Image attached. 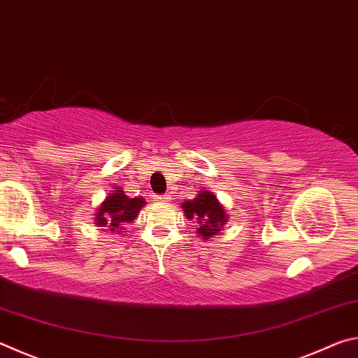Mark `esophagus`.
I'll return each mask as SVG.
<instances>
[{
  "instance_id": "obj_1",
  "label": "esophagus",
  "mask_w": 358,
  "mask_h": 358,
  "mask_svg": "<svg viewBox=\"0 0 358 358\" xmlns=\"http://www.w3.org/2000/svg\"><path fill=\"white\" fill-rule=\"evenodd\" d=\"M153 199H155L156 202H159V203H164V202H169V199H171V197H169L167 194H162V196H155Z\"/></svg>"
}]
</instances>
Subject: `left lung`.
Here are the masks:
<instances>
[{
  "label": "left lung",
  "mask_w": 358,
  "mask_h": 358,
  "mask_svg": "<svg viewBox=\"0 0 358 358\" xmlns=\"http://www.w3.org/2000/svg\"><path fill=\"white\" fill-rule=\"evenodd\" d=\"M181 208L187 220L199 224L197 237H202L203 240L213 237L227 222L226 211L213 192L201 191V194H197L191 201L181 203Z\"/></svg>",
  "instance_id": "left-lung-1"
}]
</instances>
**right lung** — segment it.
I'll list each match as a JSON object with an SVG mask.
<instances>
[{"label": "right lung", "instance_id": "add662e5", "mask_svg": "<svg viewBox=\"0 0 358 358\" xmlns=\"http://www.w3.org/2000/svg\"><path fill=\"white\" fill-rule=\"evenodd\" d=\"M142 207H145L143 197L131 199L121 187H115V191L108 194L106 201L99 205L94 224L106 232H123L124 224L134 221Z\"/></svg>", "mask_w": 358, "mask_h": 358}]
</instances>
